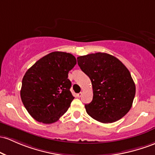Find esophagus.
<instances>
[{"mask_svg":"<svg viewBox=\"0 0 155 155\" xmlns=\"http://www.w3.org/2000/svg\"><path fill=\"white\" fill-rule=\"evenodd\" d=\"M81 96H82V93H81H81H77V94H76V96L79 97V98H80V97H81Z\"/></svg>","mask_w":155,"mask_h":155,"instance_id":"obj_1","label":"esophagus"}]
</instances>
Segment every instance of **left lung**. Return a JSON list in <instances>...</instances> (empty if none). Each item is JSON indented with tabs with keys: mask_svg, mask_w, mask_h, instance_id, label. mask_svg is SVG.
I'll use <instances>...</instances> for the list:
<instances>
[{
	"mask_svg": "<svg viewBox=\"0 0 155 155\" xmlns=\"http://www.w3.org/2000/svg\"><path fill=\"white\" fill-rule=\"evenodd\" d=\"M77 62L93 86V100L84 105L88 115L104 124L123 118L135 96V82L127 67L114 56L101 52L81 56Z\"/></svg>",
	"mask_w": 155,
	"mask_h": 155,
	"instance_id": "obj_1",
	"label": "left lung"
}]
</instances>
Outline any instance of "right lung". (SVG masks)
I'll return each mask as SVG.
<instances>
[{
  "instance_id": "right-lung-1",
  "label": "right lung",
  "mask_w": 155,
  "mask_h": 155,
  "mask_svg": "<svg viewBox=\"0 0 155 155\" xmlns=\"http://www.w3.org/2000/svg\"><path fill=\"white\" fill-rule=\"evenodd\" d=\"M76 64L71 54L54 51L37 61L25 72L20 97L32 118L49 124L67 112L74 98L70 91L68 72Z\"/></svg>"
}]
</instances>
